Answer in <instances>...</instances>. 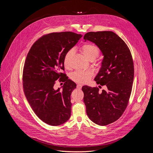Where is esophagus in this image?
Returning <instances> with one entry per match:
<instances>
[{"label": "esophagus", "instance_id": "34e87169", "mask_svg": "<svg viewBox=\"0 0 153 153\" xmlns=\"http://www.w3.org/2000/svg\"><path fill=\"white\" fill-rule=\"evenodd\" d=\"M82 87V85L81 84H77V89H81Z\"/></svg>", "mask_w": 153, "mask_h": 153}]
</instances>
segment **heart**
<instances>
[{"label": "heart", "instance_id": "obj_1", "mask_svg": "<svg viewBox=\"0 0 153 153\" xmlns=\"http://www.w3.org/2000/svg\"><path fill=\"white\" fill-rule=\"evenodd\" d=\"M80 52L89 61H92L95 60L100 54V49L98 46L95 44L87 43L83 45L80 48ZM74 53V50L70 49L65 54L64 58V64L66 68H71V59ZM93 76L91 71L87 70H77L73 72L71 75V79L79 83H86L89 81Z\"/></svg>", "mask_w": 153, "mask_h": 153}]
</instances>
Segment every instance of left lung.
<instances>
[{
    "label": "left lung",
    "instance_id": "left-lung-1",
    "mask_svg": "<svg viewBox=\"0 0 153 153\" xmlns=\"http://www.w3.org/2000/svg\"><path fill=\"white\" fill-rule=\"evenodd\" d=\"M83 39L95 43L104 56L94 80L108 88L100 92L98 87H82L86 114L94 123L106 126L118 120L127 106L134 79L132 56L126 42L114 32H89Z\"/></svg>",
    "mask_w": 153,
    "mask_h": 153
}]
</instances>
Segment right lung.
I'll list each match as a JSON object with an SVG mask.
<instances>
[{"instance_id": "1", "label": "right lung", "mask_w": 153, "mask_h": 153, "mask_svg": "<svg viewBox=\"0 0 153 153\" xmlns=\"http://www.w3.org/2000/svg\"><path fill=\"white\" fill-rule=\"evenodd\" d=\"M82 36L71 32L44 35L27 55L22 77L24 93L36 116L48 125L59 126L71 116L70 96L76 84L61 71H64L65 54ZM58 79L65 82L61 91L53 88Z\"/></svg>"}]
</instances>
